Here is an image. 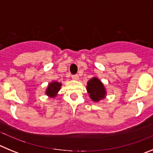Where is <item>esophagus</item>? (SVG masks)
I'll use <instances>...</instances> for the list:
<instances>
[{
	"mask_svg": "<svg viewBox=\"0 0 153 153\" xmlns=\"http://www.w3.org/2000/svg\"><path fill=\"white\" fill-rule=\"evenodd\" d=\"M72 79H74V80H78L79 79V76L77 74H74V75L72 76Z\"/></svg>",
	"mask_w": 153,
	"mask_h": 153,
	"instance_id": "obj_1",
	"label": "esophagus"
}]
</instances>
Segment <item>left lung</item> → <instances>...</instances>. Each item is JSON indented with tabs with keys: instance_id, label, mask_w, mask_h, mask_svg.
Returning a JSON list of instances; mask_svg holds the SVG:
<instances>
[{
	"instance_id": "8db88e82",
	"label": "left lung",
	"mask_w": 153,
	"mask_h": 153,
	"mask_svg": "<svg viewBox=\"0 0 153 153\" xmlns=\"http://www.w3.org/2000/svg\"><path fill=\"white\" fill-rule=\"evenodd\" d=\"M86 90L93 102H99L106 97V89L102 82L97 77L92 78L87 82Z\"/></svg>"
}]
</instances>
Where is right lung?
<instances>
[{"label":"right lung","mask_w":153,"mask_h":153,"mask_svg":"<svg viewBox=\"0 0 153 153\" xmlns=\"http://www.w3.org/2000/svg\"><path fill=\"white\" fill-rule=\"evenodd\" d=\"M61 86V83H59V82H56V81H53V82L48 84L47 90H46V94L50 97H56L57 93L60 91Z\"/></svg>","instance_id":"right-lung-1"}]
</instances>
